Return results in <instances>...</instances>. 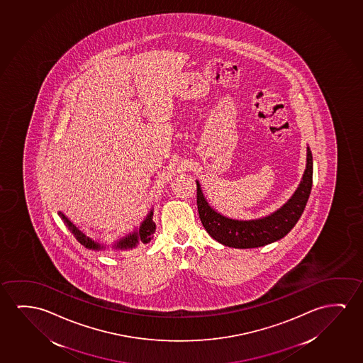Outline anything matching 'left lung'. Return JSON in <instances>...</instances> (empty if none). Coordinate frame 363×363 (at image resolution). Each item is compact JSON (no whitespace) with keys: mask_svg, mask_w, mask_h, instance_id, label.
Returning <instances> with one entry per match:
<instances>
[{"mask_svg":"<svg viewBox=\"0 0 363 363\" xmlns=\"http://www.w3.org/2000/svg\"><path fill=\"white\" fill-rule=\"evenodd\" d=\"M313 161L310 147H307V164L298 189L281 208L257 220H232L216 212L197 184V208L201 222L213 240L233 248H256L279 241L286 236L305 211L312 189Z\"/></svg>","mask_w":363,"mask_h":363,"instance_id":"obj_1","label":"left lung"}]
</instances>
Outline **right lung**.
<instances>
[{
    "instance_id": "1",
    "label": "right lung",
    "mask_w": 363,
    "mask_h": 363,
    "mask_svg": "<svg viewBox=\"0 0 363 363\" xmlns=\"http://www.w3.org/2000/svg\"><path fill=\"white\" fill-rule=\"evenodd\" d=\"M58 215L62 218V221L65 222V225L69 228V232L76 237V240L81 245H84V247L89 248V250H96V251H100V250L104 248V246H101L99 242L94 241L92 238L86 236L84 232L79 231V228L74 226V223L69 221V218L63 215L61 211L58 212ZM152 218L153 212L151 210L147 217L145 218V221L142 222L141 226H140L138 230L132 232L130 235H127L126 237H122L120 241L116 242L115 245H113L115 250H130V248L136 247L138 243H148V242L151 241V238H153V233L156 231V225H155Z\"/></svg>"
}]
</instances>
